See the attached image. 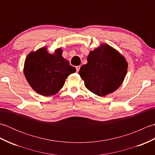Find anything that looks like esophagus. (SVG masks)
I'll return each mask as SVG.
<instances>
[{
	"instance_id": "esophagus-1",
	"label": "esophagus",
	"mask_w": 155,
	"mask_h": 155,
	"mask_svg": "<svg viewBox=\"0 0 155 155\" xmlns=\"http://www.w3.org/2000/svg\"><path fill=\"white\" fill-rule=\"evenodd\" d=\"M80 68H81V66H77V67H76V70H77V72L79 71Z\"/></svg>"
}]
</instances>
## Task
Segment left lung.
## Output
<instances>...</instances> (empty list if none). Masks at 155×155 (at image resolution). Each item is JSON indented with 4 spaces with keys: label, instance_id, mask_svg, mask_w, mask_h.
Segmentation results:
<instances>
[{
    "label": "left lung",
    "instance_id": "8db88e82",
    "mask_svg": "<svg viewBox=\"0 0 155 155\" xmlns=\"http://www.w3.org/2000/svg\"><path fill=\"white\" fill-rule=\"evenodd\" d=\"M128 63L123 55L107 44H102L89 52L87 63L78 74L88 90L99 97L113 93L123 83Z\"/></svg>",
    "mask_w": 155,
    "mask_h": 155
}]
</instances>
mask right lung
<instances>
[{"instance_id": "1", "label": "right lung", "mask_w": 155, "mask_h": 155, "mask_svg": "<svg viewBox=\"0 0 155 155\" xmlns=\"http://www.w3.org/2000/svg\"><path fill=\"white\" fill-rule=\"evenodd\" d=\"M62 54L61 48L51 54L44 47L27 55L23 72L36 93L45 97L56 94L64 86L68 76L76 72Z\"/></svg>"}]
</instances>
